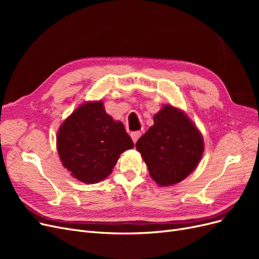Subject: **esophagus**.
<instances>
[{
    "label": "esophagus",
    "mask_w": 259,
    "mask_h": 259,
    "mask_svg": "<svg viewBox=\"0 0 259 259\" xmlns=\"http://www.w3.org/2000/svg\"><path fill=\"white\" fill-rule=\"evenodd\" d=\"M140 135H142V132H139V131L132 132V133H131V137H132V139H133V142L136 143L137 139L140 137Z\"/></svg>",
    "instance_id": "obj_1"
}]
</instances>
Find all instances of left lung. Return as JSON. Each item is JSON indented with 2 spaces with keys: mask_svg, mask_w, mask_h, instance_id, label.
Returning a JSON list of instances; mask_svg holds the SVG:
<instances>
[{
  "mask_svg": "<svg viewBox=\"0 0 259 259\" xmlns=\"http://www.w3.org/2000/svg\"><path fill=\"white\" fill-rule=\"evenodd\" d=\"M154 124L136 143L149 174L161 187L184 180L197 167L204 150L203 137L179 109L164 106Z\"/></svg>",
  "mask_w": 259,
  "mask_h": 259,
  "instance_id": "8db88e82",
  "label": "left lung"
}]
</instances>
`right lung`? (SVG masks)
I'll list each match as a JSON object with an SVG mask.
<instances>
[{
	"instance_id": "1",
	"label": "right lung",
	"mask_w": 259,
	"mask_h": 259,
	"mask_svg": "<svg viewBox=\"0 0 259 259\" xmlns=\"http://www.w3.org/2000/svg\"><path fill=\"white\" fill-rule=\"evenodd\" d=\"M133 147L124 125L106 113L100 100L80 106L57 134L62 165L85 184H97L108 177L120 154Z\"/></svg>"
}]
</instances>
